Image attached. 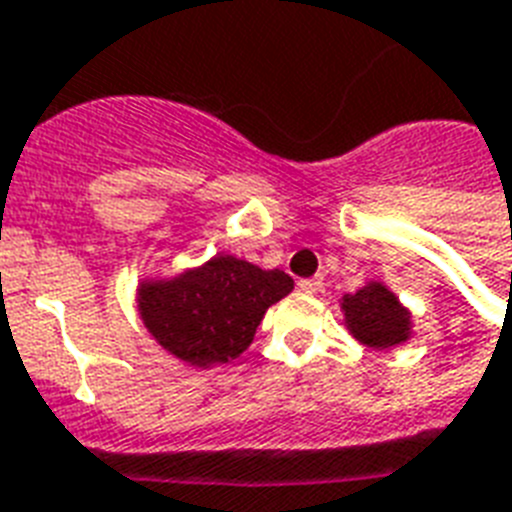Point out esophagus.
I'll list each match as a JSON object with an SVG mask.
<instances>
[{
	"instance_id": "34e87169",
	"label": "esophagus",
	"mask_w": 512,
	"mask_h": 512,
	"mask_svg": "<svg viewBox=\"0 0 512 512\" xmlns=\"http://www.w3.org/2000/svg\"><path fill=\"white\" fill-rule=\"evenodd\" d=\"M297 289H300L303 295H316L321 289V279H300L297 281Z\"/></svg>"
}]
</instances>
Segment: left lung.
<instances>
[{
    "mask_svg": "<svg viewBox=\"0 0 512 512\" xmlns=\"http://www.w3.org/2000/svg\"><path fill=\"white\" fill-rule=\"evenodd\" d=\"M340 308L348 332L366 348H396L412 337V313L382 281H366L353 295H342Z\"/></svg>",
    "mask_w": 512,
    "mask_h": 512,
    "instance_id": "1",
    "label": "left lung"
}]
</instances>
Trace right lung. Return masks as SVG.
<instances>
[{"mask_svg":"<svg viewBox=\"0 0 512 512\" xmlns=\"http://www.w3.org/2000/svg\"><path fill=\"white\" fill-rule=\"evenodd\" d=\"M295 289L287 273L215 255L172 279H146L138 311L159 345L185 364L209 369L239 358L265 311Z\"/></svg>","mask_w":512,"mask_h":512,"instance_id":"right-lung-1","label":"right lung"}]
</instances>
